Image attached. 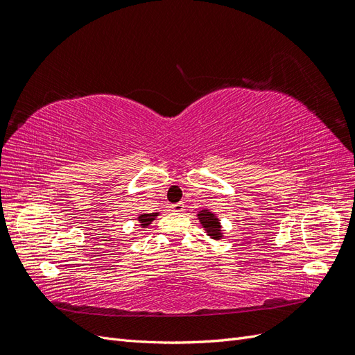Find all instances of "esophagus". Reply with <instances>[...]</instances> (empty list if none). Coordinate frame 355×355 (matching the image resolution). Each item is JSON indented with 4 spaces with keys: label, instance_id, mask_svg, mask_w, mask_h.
<instances>
[{
    "label": "esophagus",
    "instance_id": "1",
    "mask_svg": "<svg viewBox=\"0 0 355 355\" xmlns=\"http://www.w3.org/2000/svg\"><path fill=\"white\" fill-rule=\"evenodd\" d=\"M184 207H185V204L184 202H176V204H173V206H171V210H173V211H182V210H184Z\"/></svg>",
    "mask_w": 355,
    "mask_h": 355
}]
</instances>
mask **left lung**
Here are the masks:
<instances>
[{"mask_svg": "<svg viewBox=\"0 0 355 355\" xmlns=\"http://www.w3.org/2000/svg\"><path fill=\"white\" fill-rule=\"evenodd\" d=\"M198 219L201 222V225L207 231V235H210L211 239L214 240H219L220 237H223L222 232H220V225H219V219L214 218V214L207 211V210H202L198 214Z\"/></svg>", "mask_w": 355, "mask_h": 355, "instance_id": "1", "label": "left lung"}]
</instances>
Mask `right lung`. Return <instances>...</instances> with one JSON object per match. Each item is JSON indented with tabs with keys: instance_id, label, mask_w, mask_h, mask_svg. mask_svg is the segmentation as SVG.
Wrapping results in <instances>:
<instances>
[{
	"instance_id": "right-lung-1",
	"label": "right lung",
	"mask_w": 355,
	"mask_h": 355,
	"mask_svg": "<svg viewBox=\"0 0 355 355\" xmlns=\"http://www.w3.org/2000/svg\"><path fill=\"white\" fill-rule=\"evenodd\" d=\"M155 216H157V213H151V214H141V216H139V222H141V227L142 228H146L149 223H151L154 219H155Z\"/></svg>"
}]
</instances>
